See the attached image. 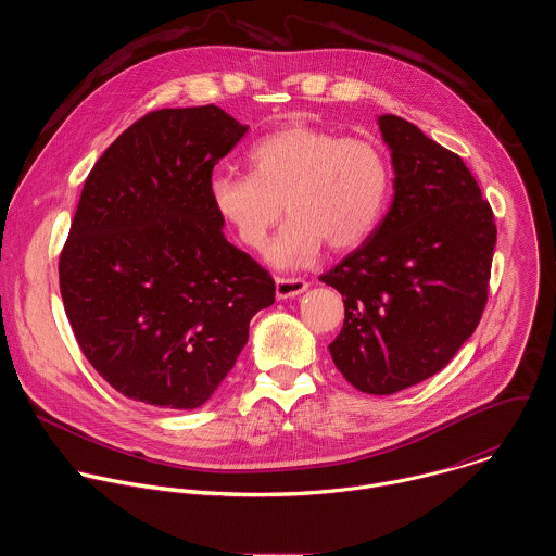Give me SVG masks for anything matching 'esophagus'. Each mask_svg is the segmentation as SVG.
<instances>
[{
	"mask_svg": "<svg viewBox=\"0 0 556 556\" xmlns=\"http://www.w3.org/2000/svg\"><path fill=\"white\" fill-rule=\"evenodd\" d=\"M275 288H277V299H290L305 292L307 281L301 277H277Z\"/></svg>",
	"mask_w": 556,
	"mask_h": 556,
	"instance_id": "obj_1",
	"label": "esophagus"
}]
</instances>
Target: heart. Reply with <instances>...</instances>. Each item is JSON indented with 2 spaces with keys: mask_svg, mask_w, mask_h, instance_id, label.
<instances>
[{
  "mask_svg": "<svg viewBox=\"0 0 556 556\" xmlns=\"http://www.w3.org/2000/svg\"><path fill=\"white\" fill-rule=\"evenodd\" d=\"M249 176L217 174L208 202L235 240L264 251L268 235L290 215L270 260L279 266L309 262L328 247L350 253L378 228L393 185L384 147L369 136H343L307 123H288L247 151Z\"/></svg>",
  "mask_w": 556,
  "mask_h": 556,
  "instance_id": "1",
  "label": "heart"
}]
</instances>
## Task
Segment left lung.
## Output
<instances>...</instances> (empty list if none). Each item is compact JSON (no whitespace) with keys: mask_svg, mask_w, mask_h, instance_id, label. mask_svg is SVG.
I'll list each match as a JSON object with an SVG mask.
<instances>
[{"mask_svg":"<svg viewBox=\"0 0 556 556\" xmlns=\"http://www.w3.org/2000/svg\"><path fill=\"white\" fill-rule=\"evenodd\" d=\"M393 200L369 240L319 279L343 294L330 343L343 378L389 395L451 363L489 301L495 215L462 157L414 123L378 118Z\"/></svg>","mask_w":556,"mask_h":556,"instance_id":"left-lung-1","label":"left lung"}]
</instances>
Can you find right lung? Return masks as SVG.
<instances>
[{
    "mask_svg": "<svg viewBox=\"0 0 556 556\" xmlns=\"http://www.w3.org/2000/svg\"><path fill=\"white\" fill-rule=\"evenodd\" d=\"M217 105L155 110L99 157L59 257L74 339L123 395L204 405L275 281L232 247L208 202L213 167L247 134Z\"/></svg>",
    "mask_w": 556,
    "mask_h": 556,
    "instance_id": "right-lung-1",
    "label": "right lung"
}]
</instances>
